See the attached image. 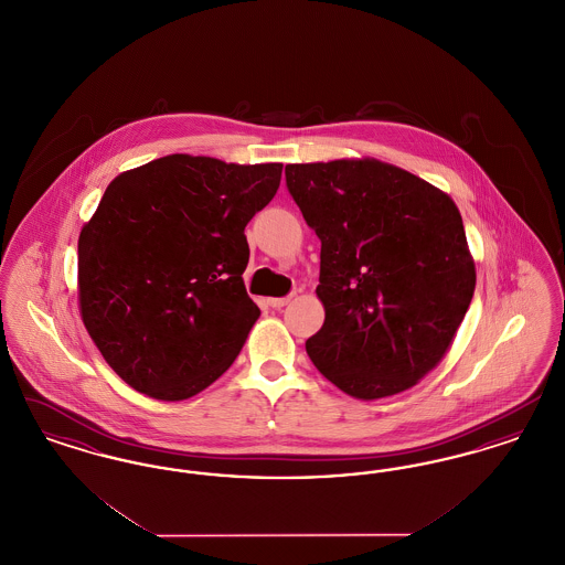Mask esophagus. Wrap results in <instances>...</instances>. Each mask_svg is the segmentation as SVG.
<instances>
[{
    "instance_id": "34e87169",
    "label": "esophagus",
    "mask_w": 565,
    "mask_h": 565,
    "mask_svg": "<svg viewBox=\"0 0 565 565\" xmlns=\"http://www.w3.org/2000/svg\"><path fill=\"white\" fill-rule=\"evenodd\" d=\"M290 298L292 296H281V298H269V305L273 309H281V307H286L288 302H290Z\"/></svg>"
}]
</instances>
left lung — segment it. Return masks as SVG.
<instances>
[{"label": "left lung", "instance_id": "obj_1", "mask_svg": "<svg viewBox=\"0 0 565 565\" xmlns=\"http://www.w3.org/2000/svg\"><path fill=\"white\" fill-rule=\"evenodd\" d=\"M286 186L322 242L316 369L375 401L431 371L463 320L477 273L456 203L379 161L286 164Z\"/></svg>", "mask_w": 565, "mask_h": 565}]
</instances>
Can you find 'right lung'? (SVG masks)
<instances>
[{"label": "right lung", "mask_w": 565, "mask_h": 565, "mask_svg": "<svg viewBox=\"0 0 565 565\" xmlns=\"http://www.w3.org/2000/svg\"><path fill=\"white\" fill-rule=\"evenodd\" d=\"M281 167L171 154L104 192L78 239L82 322L137 392L184 401L239 355L260 316L243 286L245 226Z\"/></svg>", "instance_id": "add662e5"}]
</instances>
